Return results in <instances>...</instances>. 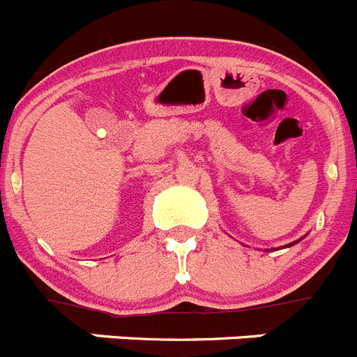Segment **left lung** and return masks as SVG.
<instances>
[{"mask_svg":"<svg viewBox=\"0 0 357 357\" xmlns=\"http://www.w3.org/2000/svg\"><path fill=\"white\" fill-rule=\"evenodd\" d=\"M296 243H298V241H296ZM296 243H291V245H287V246H292V245H296Z\"/></svg>","mask_w":357,"mask_h":357,"instance_id":"1","label":"left lung"}]
</instances>
